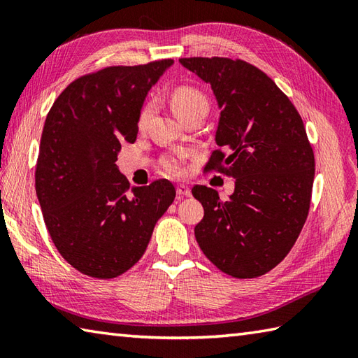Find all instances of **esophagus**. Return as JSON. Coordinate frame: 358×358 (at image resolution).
Here are the masks:
<instances>
[{"mask_svg":"<svg viewBox=\"0 0 358 358\" xmlns=\"http://www.w3.org/2000/svg\"><path fill=\"white\" fill-rule=\"evenodd\" d=\"M177 194L180 196H191V187L186 185H178L177 186Z\"/></svg>","mask_w":358,"mask_h":358,"instance_id":"34e87169","label":"esophagus"}]
</instances>
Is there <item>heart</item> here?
I'll use <instances>...</instances> for the list:
<instances>
[{
  "label": "heart",
  "instance_id": "heart-1",
  "mask_svg": "<svg viewBox=\"0 0 358 358\" xmlns=\"http://www.w3.org/2000/svg\"><path fill=\"white\" fill-rule=\"evenodd\" d=\"M171 103H172V109L175 112V115H177L180 120L185 115H187V113L195 112V110L208 112V108H209V101L206 95H204L201 90L195 89L192 86H181L175 89L172 92ZM152 110H154V104L152 103H148L141 109L140 118H138L140 127L146 126V123L152 115ZM181 158H183V155L171 157L164 159L163 162L164 172L171 175H180L183 172V163H181Z\"/></svg>",
  "mask_w": 358,
  "mask_h": 358
}]
</instances>
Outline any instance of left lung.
I'll use <instances>...</instances> for the list:
<instances>
[{"label":"left lung","instance_id":"8db88e82","mask_svg":"<svg viewBox=\"0 0 358 358\" xmlns=\"http://www.w3.org/2000/svg\"><path fill=\"white\" fill-rule=\"evenodd\" d=\"M210 85L220 121L204 171L235 178L229 200L196 185L204 208L195 226L203 254L235 278H255L275 268L303 229L315 175L314 150L299 110L258 67L231 58H180Z\"/></svg>","mask_w":358,"mask_h":358}]
</instances>
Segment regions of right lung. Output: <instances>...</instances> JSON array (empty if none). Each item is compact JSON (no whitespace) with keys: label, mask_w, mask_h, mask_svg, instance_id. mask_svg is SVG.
Returning <instances> with one entry per match:
<instances>
[{"label":"right lung","mask_w":358,"mask_h":358,"mask_svg":"<svg viewBox=\"0 0 358 358\" xmlns=\"http://www.w3.org/2000/svg\"><path fill=\"white\" fill-rule=\"evenodd\" d=\"M173 59L110 66L72 81L43 127L35 189L45 227L64 260L109 280L143 257L154 227L175 199L167 180L134 187L115 164L134 143L150 87Z\"/></svg>","instance_id":"1"}]
</instances>
